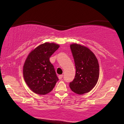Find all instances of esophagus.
I'll use <instances>...</instances> for the list:
<instances>
[{
	"instance_id": "esophagus-1",
	"label": "esophagus",
	"mask_w": 124,
	"mask_h": 124,
	"mask_svg": "<svg viewBox=\"0 0 124 124\" xmlns=\"http://www.w3.org/2000/svg\"><path fill=\"white\" fill-rule=\"evenodd\" d=\"M62 75H59V76H58V78H59V79H62Z\"/></svg>"
}]
</instances>
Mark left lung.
Here are the masks:
<instances>
[{
    "instance_id": "left-lung-1",
    "label": "left lung",
    "mask_w": 124,
    "mask_h": 124,
    "mask_svg": "<svg viewBox=\"0 0 124 124\" xmlns=\"http://www.w3.org/2000/svg\"><path fill=\"white\" fill-rule=\"evenodd\" d=\"M76 66V76L69 84L71 90L77 94L89 93L97 84L99 77V65L95 54L79 44L70 45Z\"/></svg>"
}]
</instances>
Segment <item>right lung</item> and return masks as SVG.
<instances>
[{
    "label": "right lung",
    "mask_w": 124,
    "mask_h": 124,
    "mask_svg": "<svg viewBox=\"0 0 124 124\" xmlns=\"http://www.w3.org/2000/svg\"><path fill=\"white\" fill-rule=\"evenodd\" d=\"M59 47L58 44L46 42L32 50L27 56L23 66V78L35 94H48L58 81L50 57Z\"/></svg>",
    "instance_id": "right-lung-1"
}]
</instances>
